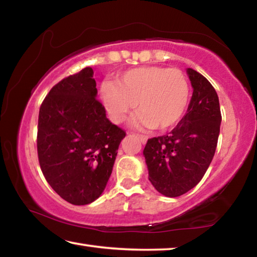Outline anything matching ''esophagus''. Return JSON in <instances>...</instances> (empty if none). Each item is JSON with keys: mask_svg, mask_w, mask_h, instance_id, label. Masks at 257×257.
Segmentation results:
<instances>
[{"mask_svg": "<svg viewBox=\"0 0 257 257\" xmlns=\"http://www.w3.org/2000/svg\"><path fill=\"white\" fill-rule=\"evenodd\" d=\"M136 137H138V139L143 143V144H145V143L147 142V137L143 136V135H136Z\"/></svg>", "mask_w": 257, "mask_h": 257, "instance_id": "34e87169", "label": "esophagus"}]
</instances>
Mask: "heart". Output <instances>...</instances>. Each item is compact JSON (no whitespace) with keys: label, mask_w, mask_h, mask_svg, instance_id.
<instances>
[{"label":"heart","mask_w":257,"mask_h":257,"mask_svg":"<svg viewBox=\"0 0 257 257\" xmlns=\"http://www.w3.org/2000/svg\"><path fill=\"white\" fill-rule=\"evenodd\" d=\"M102 96L114 122H122L137 103L141 112L135 123L165 130L175 125L185 113L189 86L179 69L147 66L123 72L116 84L104 85Z\"/></svg>","instance_id":"1"}]
</instances>
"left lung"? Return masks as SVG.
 Segmentation results:
<instances>
[{
    "label": "left lung",
    "instance_id": "8db88e82",
    "mask_svg": "<svg viewBox=\"0 0 257 257\" xmlns=\"http://www.w3.org/2000/svg\"><path fill=\"white\" fill-rule=\"evenodd\" d=\"M187 73L194 88L187 113L170 133L150 138L143 152L150 181L168 197L181 196L202 180L214 156L222 119L211 82L190 68Z\"/></svg>",
    "mask_w": 257,
    "mask_h": 257
}]
</instances>
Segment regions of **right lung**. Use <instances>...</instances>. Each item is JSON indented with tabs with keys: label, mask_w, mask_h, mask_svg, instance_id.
Returning <instances> with one entry per match:
<instances>
[{
	"label": "right lung",
	"mask_w": 257,
	"mask_h": 257,
	"mask_svg": "<svg viewBox=\"0 0 257 257\" xmlns=\"http://www.w3.org/2000/svg\"><path fill=\"white\" fill-rule=\"evenodd\" d=\"M87 67L52 87L37 128L38 161L46 181L64 201L86 205L105 189L125 132L106 118Z\"/></svg>",
	"instance_id": "right-lung-1"
}]
</instances>
